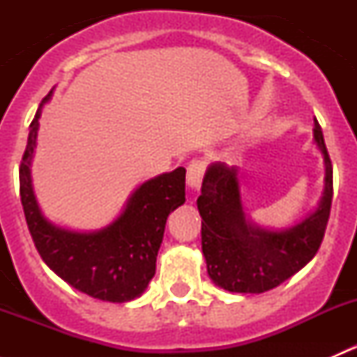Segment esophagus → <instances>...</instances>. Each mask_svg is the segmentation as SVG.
<instances>
[{
  "label": "esophagus",
  "instance_id": "34e87169",
  "mask_svg": "<svg viewBox=\"0 0 357 357\" xmlns=\"http://www.w3.org/2000/svg\"><path fill=\"white\" fill-rule=\"evenodd\" d=\"M205 172V160L204 158H193L186 169V183L192 190H199L202 178Z\"/></svg>",
  "mask_w": 357,
  "mask_h": 357
}]
</instances>
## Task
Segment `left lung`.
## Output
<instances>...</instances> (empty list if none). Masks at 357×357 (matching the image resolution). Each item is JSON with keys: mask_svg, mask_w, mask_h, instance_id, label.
I'll return each mask as SVG.
<instances>
[{"mask_svg": "<svg viewBox=\"0 0 357 357\" xmlns=\"http://www.w3.org/2000/svg\"><path fill=\"white\" fill-rule=\"evenodd\" d=\"M314 142L325 158V193L309 218L283 231L259 228L245 218L236 167L215 162L207 169L197 205L202 215V252L215 285L238 294H262L282 285L314 257L325 236L333 197L332 160L318 122Z\"/></svg>", "mask_w": 357, "mask_h": 357, "instance_id": "obj_1", "label": "left lung"}]
</instances>
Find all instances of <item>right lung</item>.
<instances>
[{
	"instance_id": "obj_1",
	"label": "right lung",
	"mask_w": 357,
	"mask_h": 357,
	"mask_svg": "<svg viewBox=\"0 0 357 357\" xmlns=\"http://www.w3.org/2000/svg\"><path fill=\"white\" fill-rule=\"evenodd\" d=\"M50 96L52 91L43 103ZM43 103L29 126L27 146L20 162V200L32 242L46 266L75 290L100 301H132L145 291L155 275L167 215L185 204L186 169L178 167L143 183L124 212L100 231L59 228L39 211L31 181Z\"/></svg>"
}]
</instances>
